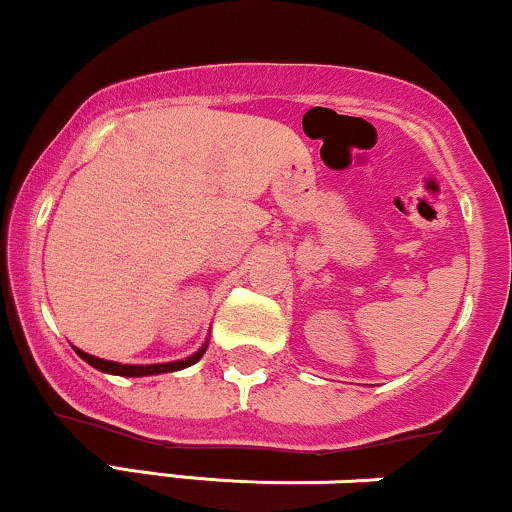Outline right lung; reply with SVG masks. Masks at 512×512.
Segmentation results:
<instances>
[{
    "label": "right lung",
    "instance_id": "1",
    "mask_svg": "<svg viewBox=\"0 0 512 512\" xmlns=\"http://www.w3.org/2000/svg\"><path fill=\"white\" fill-rule=\"evenodd\" d=\"M78 357L83 359V362H88L90 366H95L98 371H105V374H114V376H153V374H167V371H179V369H186V366L196 364L198 359L203 357V352L208 350V342L201 347V350L191 354V357L186 359H179V362H167V364H119V362H107V359H100V357H93V354L78 350L74 347Z\"/></svg>",
    "mask_w": 512,
    "mask_h": 512
}]
</instances>
